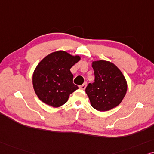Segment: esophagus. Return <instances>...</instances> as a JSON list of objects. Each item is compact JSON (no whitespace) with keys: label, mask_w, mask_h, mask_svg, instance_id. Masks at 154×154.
Returning a JSON list of instances; mask_svg holds the SVG:
<instances>
[{"label":"esophagus","mask_w":154,"mask_h":154,"mask_svg":"<svg viewBox=\"0 0 154 154\" xmlns=\"http://www.w3.org/2000/svg\"><path fill=\"white\" fill-rule=\"evenodd\" d=\"M86 85H87V84L86 83H84L83 85H80L79 86V89H85V88H86Z\"/></svg>","instance_id":"1"}]
</instances>
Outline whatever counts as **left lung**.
<instances>
[{
    "mask_svg": "<svg viewBox=\"0 0 154 154\" xmlns=\"http://www.w3.org/2000/svg\"><path fill=\"white\" fill-rule=\"evenodd\" d=\"M94 82L86 88L91 105L99 111H107L121 103L125 96L128 86L121 71L108 61H94Z\"/></svg>",
    "mask_w": 154,
    "mask_h": 154,
    "instance_id": "left-lung-1",
    "label": "left lung"
}]
</instances>
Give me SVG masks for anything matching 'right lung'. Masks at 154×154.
Here are the masks:
<instances>
[{
	"label": "right lung",
	"mask_w": 154,
	"mask_h": 154,
	"mask_svg": "<svg viewBox=\"0 0 154 154\" xmlns=\"http://www.w3.org/2000/svg\"><path fill=\"white\" fill-rule=\"evenodd\" d=\"M80 60L63 51L53 52L38 63L33 75V87L41 101L52 107H60L69 94L78 89L73 83L70 68Z\"/></svg>",
	"instance_id": "obj_1"
}]
</instances>
